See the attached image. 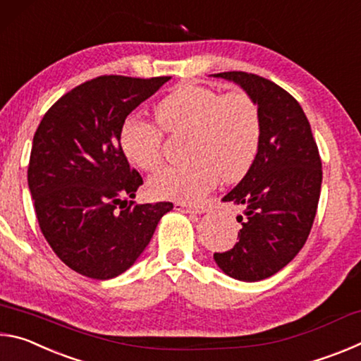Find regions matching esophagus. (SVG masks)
Listing matches in <instances>:
<instances>
[{
  "instance_id": "obj_1",
  "label": "esophagus",
  "mask_w": 361,
  "mask_h": 361,
  "mask_svg": "<svg viewBox=\"0 0 361 361\" xmlns=\"http://www.w3.org/2000/svg\"><path fill=\"white\" fill-rule=\"evenodd\" d=\"M175 210L183 212V213H191V215H200V213L207 212L205 207H191V205H186V204H181V202L175 204Z\"/></svg>"
}]
</instances>
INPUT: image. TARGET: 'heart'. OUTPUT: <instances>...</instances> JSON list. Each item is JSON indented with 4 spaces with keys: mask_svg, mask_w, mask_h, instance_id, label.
<instances>
[{
    "mask_svg": "<svg viewBox=\"0 0 361 361\" xmlns=\"http://www.w3.org/2000/svg\"><path fill=\"white\" fill-rule=\"evenodd\" d=\"M154 122L137 116L119 127V148L132 166L152 172L162 162V129L189 132V157L181 167H170L149 181L157 199L181 204L197 202L216 185L219 176L232 183L253 166L261 140V116L256 102L242 90L219 94L199 84H181L154 109Z\"/></svg>",
    "mask_w": 361,
    "mask_h": 361,
    "instance_id": "obj_1",
    "label": "heart"
}]
</instances>
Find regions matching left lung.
<instances>
[{"label": "left lung", "mask_w": 361, "mask_h": 361, "mask_svg": "<svg viewBox=\"0 0 361 361\" xmlns=\"http://www.w3.org/2000/svg\"><path fill=\"white\" fill-rule=\"evenodd\" d=\"M239 85L259 108L261 140L253 166L224 195L243 210L239 242L215 253L218 267L242 282L277 274L307 240L322 188V161L302 108L276 82L243 71L212 75Z\"/></svg>", "instance_id": "1"}]
</instances>
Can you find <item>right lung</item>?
I'll use <instances>...</instances> for the list:
<instances>
[{
  "instance_id": "obj_1",
  "label": "right lung",
  "mask_w": 361,
  "mask_h": 361,
  "mask_svg": "<svg viewBox=\"0 0 361 361\" xmlns=\"http://www.w3.org/2000/svg\"><path fill=\"white\" fill-rule=\"evenodd\" d=\"M169 76H100L49 108L35 132L28 188L42 235L81 276L124 274L148 247L172 202L135 205L143 180L121 152L124 119Z\"/></svg>"
}]
</instances>
